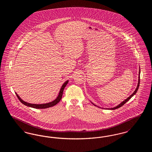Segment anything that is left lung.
<instances>
[{"label":"left lung","instance_id":"8db88e82","mask_svg":"<svg viewBox=\"0 0 152 152\" xmlns=\"http://www.w3.org/2000/svg\"><path fill=\"white\" fill-rule=\"evenodd\" d=\"M140 71H139V76H138V85H137V88L136 89V90L134 91V92L132 94H131L130 95V96L129 97H128L126 100H125L124 101H123L121 104H120L118 105H117V107H115V108H110V109H112V110H115V109H116L118 108H120V107H122L123 105H124L126 102L128 101H129V100L130 99V98L133 96H134V94H136V92H137L138 91V88H139V85H140ZM93 104V103H92ZM94 105H94V104H93Z\"/></svg>","mask_w":152,"mask_h":152}]
</instances>
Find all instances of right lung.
Returning <instances> with one entry per match:
<instances>
[{
  "mask_svg": "<svg viewBox=\"0 0 152 152\" xmlns=\"http://www.w3.org/2000/svg\"><path fill=\"white\" fill-rule=\"evenodd\" d=\"M68 81H65V83H64V84L62 86V87H61V89H60L59 94L58 95V97H57L54 101H52L51 102L46 103V104H30V103H28V102H25V101L22 100V99L20 98V97L18 96V94H17L16 93V96H17V97L18 98V99L20 100V101L22 102V104H23L24 105H26V106H28V107H29L36 109L47 108H50V107H53V106L56 105L58 102L61 100V98H62L63 94L64 89L65 86H66V84H68Z\"/></svg>",
  "mask_w": 152,
  "mask_h": 152,
  "instance_id": "right-lung-1",
  "label": "right lung"
}]
</instances>
